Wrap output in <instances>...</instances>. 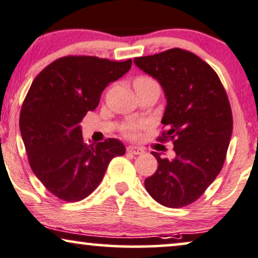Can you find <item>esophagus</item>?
<instances>
[{
    "instance_id": "1",
    "label": "esophagus",
    "mask_w": 258,
    "mask_h": 258,
    "mask_svg": "<svg viewBox=\"0 0 258 258\" xmlns=\"http://www.w3.org/2000/svg\"><path fill=\"white\" fill-rule=\"evenodd\" d=\"M127 151L128 153H131L133 155H142L144 154V150L141 148H137V147H133V145H130V147H127Z\"/></svg>"
}]
</instances>
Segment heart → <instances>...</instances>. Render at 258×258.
Segmentation results:
<instances>
[{
	"instance_id": "obj_1",
	"label": "heart",
	"mask_w": 258,
	"mask_h": 258,
	"mask_svg": "<svg viewBox=\"0 0 258 258\" xmlns=\"http://www.w3.org/2000/svg\"><path fill=\"white\" fill-rule=\"evenodd\" d=\"M147 84H157L156 80L149 76H139L135 79L133 82V86L137 85H147ZM143 127L142 122H130L127 125L123 126L122 133L123 136H126L127 138H137L138 137V131Z\"/></svg>"
}]
</instances>
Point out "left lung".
<instances>
[{
    "instance_id": "8db88e82",
    "label": "left lung",
    "mask_w": 258,
    "mask_h": 258,
    "mask_svg": "<svg viewBox=\"0 0 258 258\" xmlns=\"http://www.w3.org/2000/svg\"><path fill=\"white\" fill-rule=\"evenodd\" d=\"M135 62L166 94L161 122L167 130L157 141H172L175 154L168 160L151 153L159 167L145 179V188L164 207L188 206L209 187L226 160L233 128L226 90L215 71L191 51L173 48Z\"/></svg>"
}]
</instances>
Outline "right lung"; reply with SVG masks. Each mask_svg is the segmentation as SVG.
Listing matches in <instances>:
<instances>
[{
    "label": "right lung",
    "instance_id": "1",
    "mask_svg": "<svg viewBox=\"0 0 258 258\" xmlns=\"http://www.w3.org/2000/svg\"><path fill=\"white\" fill-rule=\"evenodd\" d=\"M131 66V58L70 55L48 64L31 84L20 111L21 137L31 169L58 200L88 197L111 159L125 154V145L114 138L86 144L79 123L96 109L108 84Z\"/></svg>",
    "mask_w": 258,
    "mask_h": 258
}]
</instances>
